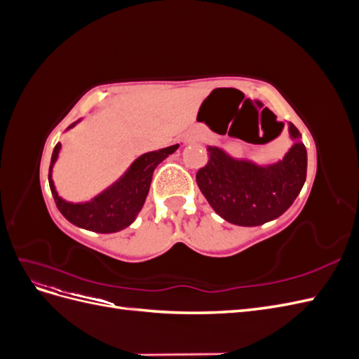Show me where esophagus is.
I'll return each mask as SVG.
<instances>
[{
    "mask_svg": "<svg viewBox=\"0 0 359 359\" xmlns=\"http://www.w3.org/2000/svg\"><path fill=\"white\" fill-rule=\"evenodd\" d=\"M201 137H202L201 133H191V135L187 137V140H199Z\"/></svg>",
    "mask_w": 359,
    "mask_h": 359,
    "instance_id": "1",
    "label": "esophagus"
}]
</instances>
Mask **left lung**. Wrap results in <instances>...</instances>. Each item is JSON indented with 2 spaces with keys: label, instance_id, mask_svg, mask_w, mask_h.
Returning <instances> with one entry per match:
<instances>
[{
  "label": "left lung",
  "instance_id": "left-lung-1",
  "mask_svg": "<svg viewBox=\"0 0 359 359\" xmlns=\"http://www.w3.org/2000/svg\"><path fill=\"white\" fill-rule=\"evenodd\" d=\"M290 147L271 163L235 157L220 145H208L210 160L196 182L222 219L238 226H260L276 220L295 202L307 177V149L301 133L287 124Z\"/></svg>",
  "mask_w": 359,
  "mask_h": 359
}]
</instances>
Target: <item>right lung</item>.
Wrapping results in <instances>:
<instances>
[{
  "instance_id": "1",
  "label": "right lung",
  "mask_w": 359,
  "mask_h": 359,
  "mask_svg": "<svg viewBox=\"0 0 359 359\" xmlns=\"http://www.w3.org/2000/svg\"><path fill=\"white\" fill-rule=\"evenodd\" d=\"M81 121L82 118L70 124L66 132L78 126ZM178 148L180 144H175L139 156L109 187L97 194L91 201L74 203L62 199L57 191L55 184H53L52 172L61 153V144L58 142L53 148L49 166V187L52 196L55 199L60 212L74 226L99 233L119 232L132 224L142 210L154 169L163 160L175 153Z\"/></svg>"
}]
</instances>
